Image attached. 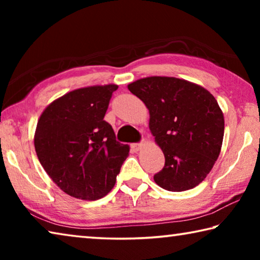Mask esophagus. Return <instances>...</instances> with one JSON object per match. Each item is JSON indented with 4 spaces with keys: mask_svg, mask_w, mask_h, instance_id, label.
<instances>
[{
    "mask_svg": "<svg viewBox=\"0 0 260 260\" xmlns=\"http://www.w3.org/2000/svg\"><path fill=\"white\" fill-rule=\"evenodd\" d=\"M142 146H143L142 143H133V144H131V148H132V150H133V151L138 152L139 150H141Z\"/></svg>",
    "mask_w": 260,
    "mask_h": 260,
    "instance_id": "1",
    "label": "esophagus"
}]
</instances>
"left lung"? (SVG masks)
Listing matches in <instances>:
<instances>
[{
	"label": "left lung",
	"instance_id": "obj_1",
	"mask_svg": "<svg viewBox=\"0 0 260 260\" xmlns=\"http://www.w3.org/2000/svg\"><path fill=\"white\" fill-rule=\"evenodd\" d=\"M149 110V128L165 156L153 180L169 191L196 187L222 146L225 119L217 100L197 83L174 77H147L129 83Z\"/></svg>",
	"mask_w": 260,
	"mask_h": 260
}]
</instances>
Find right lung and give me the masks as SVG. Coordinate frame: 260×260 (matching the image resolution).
Wrapping results in <instances>:
<instances>
[{
  "mask_svg": "<svg viewBox=\"0 0 260 260\" xmlns=\"http://www.w3.org/2000/svg\"><path fill=\"white\" fill-rule=\"evenodd\" d=\"M117 85L82 87L48 105L38 120L34 148L50 179L68 195L102 199L113 188L128 144L117 142L103 120Z\"/></svg>",
  "mask_w": 260,
  "mask_h": 260,
  "instance_id": "right-lung-1",
  "label": "right lung"
}]
</instances>
